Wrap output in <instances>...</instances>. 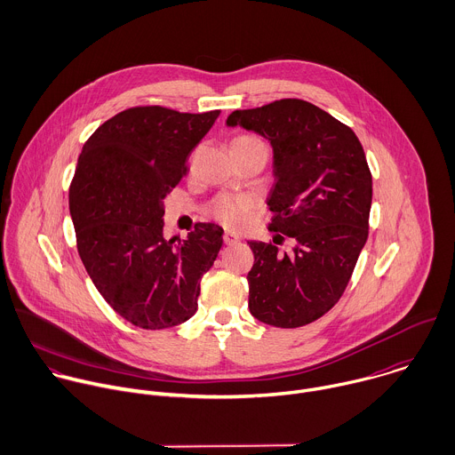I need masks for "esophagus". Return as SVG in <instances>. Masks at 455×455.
<instances>
[{
	"label": "esophagus",
	"mask_w": 455,
	"mask_h": 455,
	"mask_svg": "<svg viewBox=\"0 0 455 455\" xmlns=\"http://www.w3.org/2000/svg\"><path fill=\"white\" fill-rule=\"evenodd\" d=\"M223 241H225V244H235V243H239V235L235 234V232H225L223 234Z\"/></svg>",
	"instance_id": "obj_1"
}]
</instances>
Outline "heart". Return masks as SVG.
Masks as SVG:
<instances>
[{"label": "heart", "mask_w": 455, "mask_h": 455, "mask_svg": "<svg viewBox=\"0 0 455 455\" xmlns=\"http://www.w3.org/2000/svg\"><path fill=\"white\" fill-rule=\"evenodd\" d=\"M232 150H248V148H266L260 138L253 134H239L230 143ZM253 202L248 196H220L214 200L211 211L218 221L227 227H241L250 218Z\"/></svg>", "instance_id": "obj_1"}]
</instances>
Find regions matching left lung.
<instances>
[{
    "mask_svg": "<svg viewBox=\"0 0 455 455\" xmlns=\"http://www.w3.org/2000/svg\"><path fill=\"white\" fill-rule=\"evenodd\" d=\"M227 125L269 140V230L295 241L291 254L275 246L284 235L248 243L255 257L246 276L250 312L276 328L310 324L337 305L369 237L372 175L363 147L351 127L301 99L237 109Z\"/></svg>",
    "mask_w": 455,
    "mask_h": 455,
    "instance_id": "1",
    "label": "left lung"
}]
</instances>
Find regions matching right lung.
<instances>
[{"mask_svg": "<svg viewBox=\"0 0 455 455\" xmlns=\"http://www.w3.org/2000/svg\"><path fill=\"white\" fill-rule=\"evenodd\" d=\"M218 116L220 109L129 108L79 154L68 189L77 253L108 305L138 328L164 330L193 317L200 280L223 244L214 223H196L180 243L163 237V200Z\"/></svg>", "mask_w": 455, "mask_h": 455, "instance_id": "right-lung-1", "label": "right lung"}]
</instances>
